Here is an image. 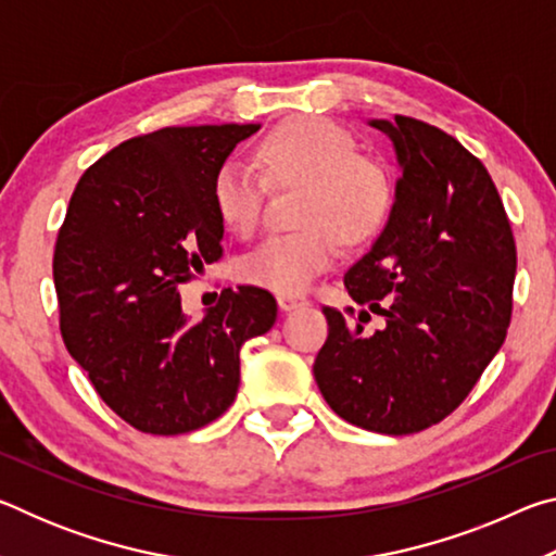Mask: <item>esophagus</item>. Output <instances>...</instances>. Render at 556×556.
Wrapping results in <instances>:
<instances>
[{"instance_id": "1", "label": "esophagus", "mask_w": 556, "mask_h": 556, "mask_svg": "<svg viewBox=\"0 0 556 556\" xmlns=\"http://www.w3.org/2000/svg\"><path fill=\"white\" fill-rule=\"evenodd\" d=\"M277 304L281 312H296V308H304L312 304V301H308L304 294H279Z\"/></svg>"}]
</instances>
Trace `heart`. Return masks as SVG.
<instances>
[{
    "label": "heart",
    "instance_id": "b5f03b06",
    "mask_svg": "<svg viewBox=\"0 0 556 556\" xmlns=\"http://www.w3.org/2000/svg\"><path fill=\"white\" fill-rule=\"evenodd\" d=\"M269 181L306 184L299 220L304 228L271 235L238 260V277L279 294H296L333 265L341 238L357 242L380 228L390 208L382 168L357 154L355 139L331 119L304 117L279 125L257 144ZM265 176L240 159L213 178V208L225 228L250 235L265 205Z\"/></svg>",
    "mask_w": 556,
    "mask_h": 556
}]
</instances>
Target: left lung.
Returning <instances> with one entry per match:
<instances>
[{"label":"left lung","instance_id":"1","mask_svg":"<svg viewBox=\"0 0 556 556\" xmlns=\"http://www.w3.org/2000/svg\"><path fill=\"white\" fill-rule=\"evenodd\" d=\"M402 178L378 242L345 271L363 312L324 306L314 378L331 409L378 434H417L468 397L513 316L517 250L488 168L427 122L372 119ZM383 324L367 331L371 314Z\"/></svg>","mask_w":556,"mask_h":556}]
</instances>
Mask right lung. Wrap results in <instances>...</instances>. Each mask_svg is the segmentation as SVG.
<instances>
[{
	"mask_svg": "<svg viewBox=\"0 0 556 556\" xmlns=\"http://www.w3.org/2000/svg\"><path fill=\"white\" fill-rule=\"evenodd\" d=\"M260 125L164 127L100 156L53 252L61 336L108 407L144 434L201 429L230 407L240 348L277 321L267 289H223L201 321L181 285L223 257L213 178Z\"/></svg>",
	"mask_w": 556,
	"mask_h": 556,
	"instance_id": "right-lung-1",
	"label": "right lung"
}]
</instances>
